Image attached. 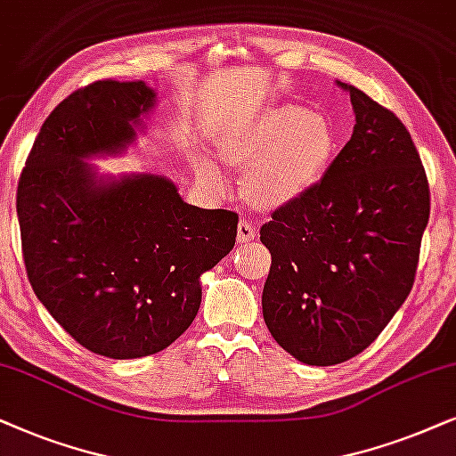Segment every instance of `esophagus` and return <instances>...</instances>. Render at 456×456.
Segmentation results:
<instances>
[{
    "label": "esophagus",
    "instance_id": "34e87169",
    "mask_svg": "<svg viewBox=\"0 0 456 456\" xmlns=\"http://www.w3.org/2000/svg\"><path fill=\"white\" fill-rule=\"evenodd\" d=\"M254 238H256V227H254V223L248 221V218H241L238 223V241L246 244V241H252Z\"/></svg>",
    "mask_w": 456,
    "mask_h": 456
}]
</instances>
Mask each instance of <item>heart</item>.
<instances>
[{"instance_id": "b5f03b06", "label": "heart", "mask_w": 456, "mask_h": 456, "mask_svg": "<svg viewBox=\"0 0 456 456\" xmlns=\"http://www.w3.org/2000/svg\"><path fill=\"white\" fill-rule=\"evenodd\" d=\"M216 148L235 167H249L248 187L263 204L279 206L305 196L330 171L338 151L333 125L300 106H273L246 120L224 126ZM198 171L221 181V168L200 154Z\"/></svg>"}]
</instances>
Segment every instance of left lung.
Here are the masks:
<instances>
[{"label": "left lung", "mask_w": 456, "mask_h": 456, "mask_svg": "<svg viewBox=\"0 0 456 456\" xmlns=\"http://www.w3.org/2000/svg\"><path fill=\"white\" fill-rule=\"evenodd\" d=\"M350 142L313 190L260 227L271 252L263 314L306 365L356 356L384 331L415 281L429 185L411 133L361 89Z\"/></svg>", "instance_id": "obj_1"}]
</instances>
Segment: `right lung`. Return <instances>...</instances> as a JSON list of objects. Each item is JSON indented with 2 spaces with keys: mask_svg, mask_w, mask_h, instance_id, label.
I'll return each instance as SVG.
<instances>
[{
  "mask_svg": "<svg viewBox=\"0 0 456 456\" xmlns=\"http://www.w3.org/2000/svg\"><path fill=\"white\" fill-rule=\"evenodd\" d=\"M156 91L95 81L45 118L18 181L28 281L78 344L108 359L171 346L202 302L200 277L235 246L238 215L183 202L165 175H100L145 129Z\"/></svg>",
  "mask_w": 456,
  "mask_h": 456,
  "instance_id": "1",
  "label": "right lung"
}]
</instances>
